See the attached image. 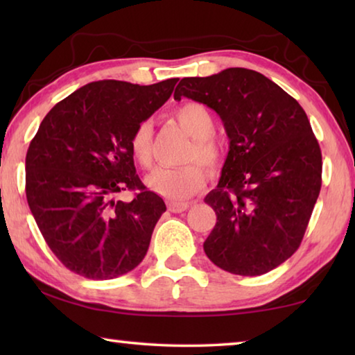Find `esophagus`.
Returning <instances> with one entry per match:
<instances>
[{
	"label": "esophagus",
	"mask_w": 355,
	"mask_h": 355,
	"mask_svg": "<svg viewBox=\"0 0 355 355\" xmlns=\"http://www.w3.org/2000/svg\"><path fill=\"white\" fill-rule=\"evenodd\" d=\"M191 203L189 202H169L167 203V208H169V211L172 213H182L186 211V209L189 208Z\"/></svg>",
	"instance_id": "esophagus-1"
}]
</instances>
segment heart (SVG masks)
Here are the masks:
<instances>
[{"label": "heart", "instance_id": "obj_1", "mask_svg": "<svg viewBox=\"0 0 355 355\" xmlns=\"http://www.w3.org/2000/svg\"><path fill=\"white\" fill-rule=\"evenodd\" d=\"M177 122L192 142L186 152V161H200L208 169H218L222 159L219 144L213 137L216 122L213 114L207 106L197 101H186L180 105L175 112ZM153 128L150 122L136 125L130 136V150L136 163L144 169L152 167L153 163ZM146 183L156 194L166 199L180 202L188 199L205 186V172L196 163L182 167H156L146 178Z\"/></svg>", "mask_w": 355, "mask_h": 355}]
</instances>
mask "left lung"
<instances>
[{"instance_id":"left-lung-1","label":"left lung","mask_w":355,"mask_h":355,"mask_svg":"<svg viewBox=\"0 0 355 355\" xmlns=\"http://www.w3.org/2000/svg\"><path fill=\"white\" fill-rule=\"evenodd\" d=\"M207 105L224 122L228 150L205 197L218 216L203 250L216 266L261 275L299 249L321 189V148L296 100L255 70L183 78L173 98Z\"/></svg>"}]
</instances>
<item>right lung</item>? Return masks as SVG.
<instances>
[{
  "label": "right lung",
  "instance_id": "1",
  "mask_svg": "<svg viewBox=\"0 0 355 355\" xmlns=\"http://www.w3.org/2000/svg\"><path fill=\"white\" fill-rule=\"evenodd\" d=\"M177 81L89 83L42 120L26 153V199L48 248L71 272L110 280L146 257L166 203L137 177L130 136ZM122 190L138 192L116 202Z\"/></svg>",
  "mask_w": 355,
  "mask_h": 355
}]
</instances>
